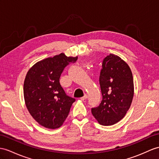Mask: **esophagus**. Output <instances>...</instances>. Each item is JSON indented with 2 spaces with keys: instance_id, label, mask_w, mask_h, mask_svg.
Here are the masks:
<instances>
[{
  "instance_id": "1",
  "label": "esophagus",
  "mask_w": 159,
  "mask_h": 159,
  "mask_svg": "<svg viewBox=\"0 0 159 159\" xmlns=\"http://www.w3.org/2000/svg\"><path fill=\"white\" fill-rule=\"evenodd\" d=\"M87 98H88V95L87 94H85L84 96H82V97H81L80 99L82 100H86Z\"/></svg>"
}]
</instances>
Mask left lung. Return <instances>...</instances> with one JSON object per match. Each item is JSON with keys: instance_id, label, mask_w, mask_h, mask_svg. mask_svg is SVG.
<instances>
[{"instance_id": "8db88e82", "label": "left lung", "mask_w": 159, "mask_h": 159, "mask_svg": "<svg viewBox=\"0 0 159 159\" xmlns=\"http://www.w3.org/2000/svg\"><path fill=\"white\" fill-rule=\"evenodd\" d=\"M99 83L102 100L92 108V113L102 125H112L125 117L132 102L133 75L125 62L110 54L102 61Z\"/></svg>"}]
</instances>
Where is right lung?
Here are the masks:
<instances>
[{
    "mask_svg": "<svg viewBox=\"0 0 159 159\" xmlns=\"http://www.w3.org/2000/svg\"><path fill=\"white\" fill-rule=\"evenodd\" d=\"M77 60V57L61 53L38 62L27 73L24 84L25 105L42 126L59 128L67 117L75 99L66 94L59 79L65 67Z\"/></svg>",
    "mask_w": 159,
    "mask_h": 159,
    "instance_id": "right-lung-1",
    "label": "right lung"
}]
</instances>
